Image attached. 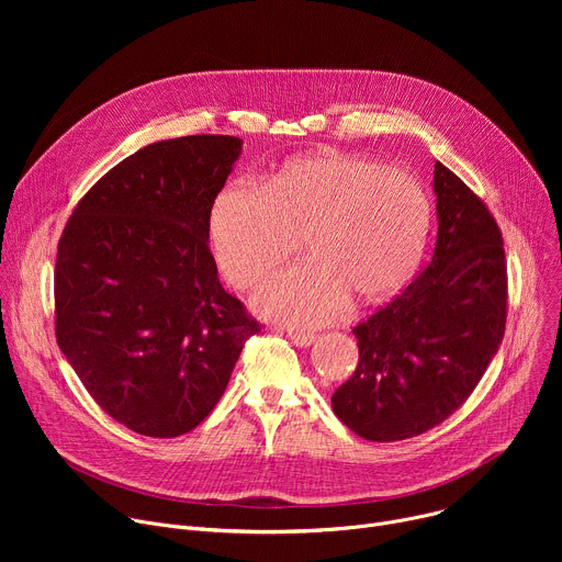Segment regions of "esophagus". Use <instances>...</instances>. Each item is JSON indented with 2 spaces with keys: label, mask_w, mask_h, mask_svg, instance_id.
Here are the masks:
<instances>
[{
  "label": "esophagus",
  "mask_w": 562,
  "mask_h": 562,
  "mask_svg": "<svg viewBox=\"0 0 562 562\" xmlns=\"http://www.w3.org/2000/svg\"><path fill=\"white\" fill-rule=\"evenodd\" d=\"M289 338H291V342L295 345V347H300V349H306L313 340H315V336L313 334H308V331H289Z\"/></svg>",
  "instance_id": "34e87169"
}]
</instances>
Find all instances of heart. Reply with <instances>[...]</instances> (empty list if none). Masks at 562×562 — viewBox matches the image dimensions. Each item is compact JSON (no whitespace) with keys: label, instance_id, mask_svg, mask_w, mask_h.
Returning <instances> with one entry per match:
<instances>
[{"label":"heart","instance_id":"heart-1","mask_svg":"<svg viewBox=\"0 0 562 562\" xmlns=\"http://www.w3.org/2000/svg\"><path fill=\"white\" fill-rule=\"evenodd\" d=\"M431 228L416 178L375 159L319 150L289 159L262 180L228 182L209 211V243L224 278L251 286L291 256L306 260L269 276L254 295L260 313L291 325H325L349 297L380 302L414 276Z\"/></svg>","mask_w":562,"mask_h":562}]
</instances>
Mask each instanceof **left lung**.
Instances as JSON below:
<instances>
[{
  "label": "left lung",
  "instance_id": "left-lung-1",
  "mask_svg": "<svg viewBox=\"0 0 562 562\" xmlns=\"http://www.w3.org/2000/svg\"><path fill=\"white\" fill-rule=\"evenodd\" d=\"M438 237L431 265L353 334L360 360L334 393L360 438L393 442L447 420L498 353L507 323L503 235L456 173L436 162Z\"/></svg>",
  "mask_w": 562,
  "mask_h": 562
}]
</instances>
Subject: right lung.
<instances>
[{
	"label": "right lung",
	"mask_w": 562,
	"mask_h": 562,
	"mask_svg": "<svg viewBox=\"0 0 562 562\" xmlns=\"http://www.w3.org/2000/svg\"><path fill=\"white\" fill-rule=\"evenodd\" d=\"M243 139L139 148L79 200L55 262V336L95 403L150 438L195 429L260 331L209 249V211Z\"/></svg>",
	"instance_id": "add662e5"
}]
</instances>
